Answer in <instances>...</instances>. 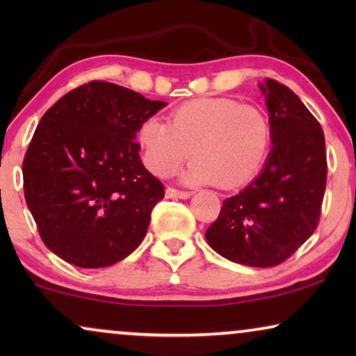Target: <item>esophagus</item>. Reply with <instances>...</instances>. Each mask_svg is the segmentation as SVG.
<instances>
[{
	"label": "esophagus",
	"instance_id": "34e87169",
	"mask_svg": "<svg viewBox=\"0 0 356 356\" xmlns=\"http://www.w3.org/2000/svg\"><path fill=\"white\" fill-rule=\"evenodd\" d=\"M165 196H167L168 199H188L189 196H191V193L189 191H181V189H177V188H172L168 186L167 191H165Z\"/></svg>",
	"mask_w": 356,
	"mask_h": 356
}]
</instances>
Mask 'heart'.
Listing matches in <instances>:
<instances>
[{"instance_id":"heart-1","label":"heart","mask_w":356,"mask_h":356,"mask_svg":"<svg viewBox=\"0 0 356 356\" xmlns=\"http://www.w3.org/2000/svg\"><path fill=\"white\" fill-rule=\"evenodd\" d=\"M138 143L150 173L168 177L191 157L189 183L220 189L245 186L259 173L270 147V123L264 111L230 97L183 102L168 124L149 116L138 126Z\"/></svg>"}]
</instances>
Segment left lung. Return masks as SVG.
I'll return each instance as SVG.
<instances>
[{"instance_id":"1","label":"left lung","mask_w":356,"mask_h":356,"mask_svg":"<svg viewBox=\"0 0 356 356\" xmlns=\"http://www.w3.org/2000/svg\"><path fill=\"white\" fill-rule=\"evenodd\" d=\"M261 90L274 145L259 177L223 201L206 240L238 264L274 267L289 259L318 227L327 159L323 128L300 97L274 79H266Z\"/></svg>"}]
</instances>
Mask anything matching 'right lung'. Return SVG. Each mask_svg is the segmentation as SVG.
<instances>
[{
    "mask_svg": "<svg viewBox=\"0 0 356 356\" xmlns=\"http://www.w3.org/2000/svg\"><path fill=\"white\" fill-rule=\"evenodd\" d=\"M165 102L105 81L63 95L22 162L24 196L48 250L84 269L113 266L144 240L165 188L140 162V121Z\"/></svg>",
    "mask_w": 356,
    "mask_h": 356,
    "instance_id": "obj_1",
    "label": "right lung"
}]
</instances>
